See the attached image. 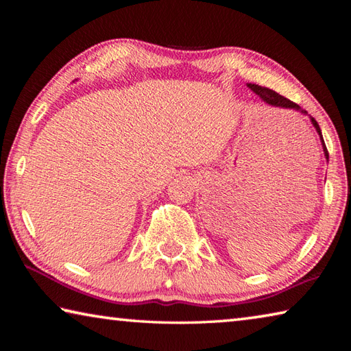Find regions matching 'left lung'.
Instances as JSON below:
<instances>
[{"instance_id":"left-lung-1","label":"left lung","mask_w":351,"mask_h":351,"mask_svg":"<svg viewBox=\"0 0 351 351\" xmlns=\"http://www.w3.org/2000/svg\"><path fill=\"white\" fill-rule=\"evenodd\" d=\"M247 87L250 88V90H252L253 93H256V95L259 96V98L263 99L264 102L270 104V106H273V107H280V108H291V110L300 111L302 114H308V111H306V110L300 108V106H297V104H294L293 101H289V99H287V98H283L282 95L276 93L274 90H271V88H267V87L258 86V84H252V83H249V84H247ZM309 119H311L312 125H314V128H315V130H317V132H318L319 140H322V145H323V152H324L326 160L329 161V152H327V147H326V145H324L323 134H322V130H319V125L317 123V121H315L314 117H311V116H309Z\"/></svg>"}]
</instances>
